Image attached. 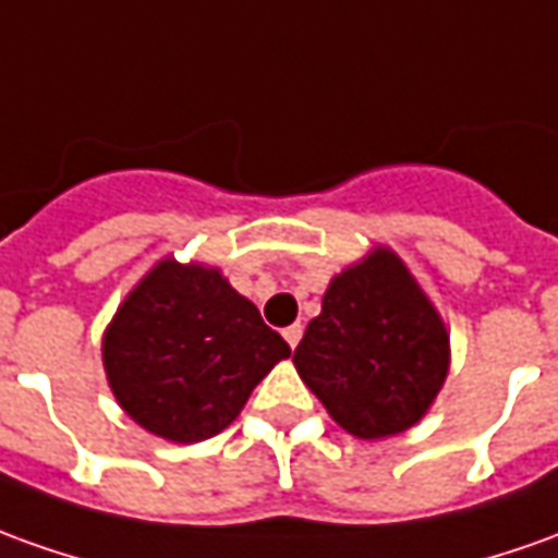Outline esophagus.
Wrapping results in <instances>:
<instances>
[{"instance_id":"34e87169","label":"esophagus","mask_w":558,"mask_h":558,"mask_svg":"<svg viewBox=\"0 0 558 558\" xmlns=\"http://www.w3.org/2000/svg\"><path fill=\"white\" fill-rule=\"evenodd\" d=\"M282 337H286L291 349H298V343H301V337H303V328L301 325H291V328L282 330Z\"/></svg>"}]
</instances>
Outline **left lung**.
Listing matches in <instances>:
<instances>
[{
	"label": "left lung",
	"mask_w": 558,
	"mask_h": 558,
	"mask_svg": "<svg viewBox=\"0 0 558 558\" xmlns=\"http://www.w3.org/2000/svg\"><path fill=\"white\" fill-rule=\"evenodd\" d=\"M294 367L340 428L379 440L428 413L449 374V333L407 264L379 245L330 279Z\"/></svg>",
	"instance_id": "8db88e82"
}]
</instances>
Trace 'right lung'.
<instances>
[{
  "mask_svg": "<svg viewBox=\"0 0 558 558\" xmlns=\"http://www.w3.org/2000/svg\"><path fill=\"white\" fill-rule=\"evenodd\" d=\"M288 343L215 267L157 260L102 337L111 395L145 432L197 444L225 432Z\"/></svg>",
  "mask_w": 558,
  "mask_h": 558,
  "instance_id": "right-lung-1",
  "label": "right lung"
}]
</instances>
